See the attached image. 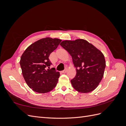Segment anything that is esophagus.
Wrapping results in <instances>:
<instances>
[{"instance_id": "34e87169", "label": "esophagus", "mask_w": 126, "mask_h": 126, "mask_svg": "<svg viewBox=\"0 0 126 126\" xmlns=\"http://www.w3.org/2000/svg\"><path fill=\"white\" fill-rule=\"evenodd\" d=\"M67 72V69H64V70H63V71H62V72L63 74H64V73H66V72Z\"/></svg>"}]
</instances>
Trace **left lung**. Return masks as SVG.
<instances>
[{"label": "left lung", "instance_id": "left-lung-1", "mask_svg": "<svg viewBox=\"0 0 126 126\" xmlns=\"http://www.w3.org/2000/svg\"><path fill=\"white\" fill-rule=\"evenodd\" d=\"M60 45L71 55L76 68L75 77L71 80L74 88L81 93L94 90L104 76L106 67L104 54L93 45L82 39L64 40Z\"/></svg>", "mask_w": 126, "mask_h": 126}]
</instances>
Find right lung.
Segmentation results:
<instances>
[{"mask_svg": "<svg viewBox=\"0 0 126 126\" xmlns=\"http://www.w3.org/2000/svg\"><path fill=\"white\" fill-rule=\"evenodd\" d=\"M61 41L50 37L40 39L30 45L21 55L20 64L22 76L27 85L35 92L48 93L58 83L60 74L54 68L49 69L52 63L49 57Z\"/></svg>", "mask_w": 126, "mask_h": 126, "instance_id": "1", "label": "right lung"}]
</instances>
